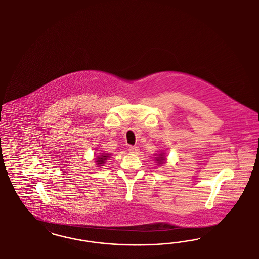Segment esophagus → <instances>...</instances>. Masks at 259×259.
Masks as SVG:
<instances>
[{"instance_id": "34e87169", "label": "esophagus", "mask_w": 259, "mask_h": 259, "mask_svg": "<svg viewBox=\"0 0 259 259\" xmlns=\"http://www.w3.org/2000/svg\"><path fill=\"white\" fill-rule=\"evenodd\" d=\"M129 152L132 154H138L140 152V148L138 146H129Z\"/></svg>"}]
</instances>
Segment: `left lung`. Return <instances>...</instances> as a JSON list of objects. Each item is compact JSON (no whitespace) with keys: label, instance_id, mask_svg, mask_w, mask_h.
Instances as JSON below:
<instances>
[{"label":"left lung","instance_id":"8db88e82","mask_svg":"<svg viewBox=\"0 0 259 259\" xmlns=\"http://www.w3.org/2000/svg\"><path fill=\"white\" fill-rule=\"evenodd\" d=\"M155 156H157V155H155ZM165 158L164 157V153H160L159 155L157 154V157H156V161H157V163L158 164H162V163H164L165 162Z\"/></svg>","mask_w":259,"mask_h":259}]
</instances>
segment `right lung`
<instances>
[{"mask_svg":"<svg viewBox=\"0 0 259 259\" xmlns=\"http://www.w3.org/2000/svg\"><path fill=\"white\" fill-rule=\"evenodd\" d=\"M110 154H101L100 156H97L96 157V163L97 165H99L98 167H100V166H103L102 164H104L105 163V160H107V158L109 157Z\"/></svg>","mask_w":259,"mask_h":259,"instance_id":"right-lung-1","label":"right lung"}]
</instances>
